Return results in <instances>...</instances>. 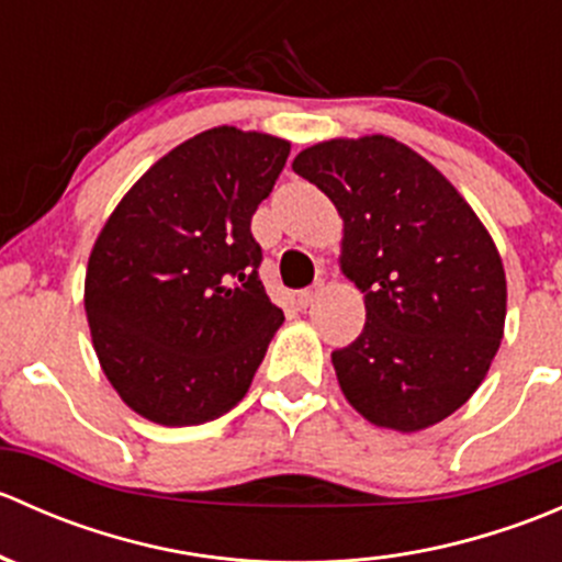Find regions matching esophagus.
<instances>
[{
    "mask_svg": "<svg viewBox=\"0 0 562 562\" xmlns=\"http://www.w3.org/2000/svg\"><path fill=\"white\" fill-rule=\"evenodd\" d=\"M317 293H321V282H315L313 288H304V291L299 293V299H296V302H299V307H302V310L313 307V302H315V299H317Z\"/></svg>",
    "mask_w": 562,
    "mask_h": 562,
    "instance_id": "obj_1",
    "label": "esophagus"
}]
</instances>
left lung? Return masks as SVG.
<instances>
[{"mask_svg":"<svg viewBox=\"0 0 562 562\" xmlns=\"http://www.w3.org/2000/svg\"><path fill=\"white\" fill-rule=\"evenodd\" d=\"M293 171L342 214V271L364 293V328L331 353L342 394L378 427L443 422L501 348L506 274L492 236L438 168L386 135L310 146Z\"/></svg>","mask_w":562,"mask_h":562,"instance_id":"obj_1","label":"left lung"}]
</instances>
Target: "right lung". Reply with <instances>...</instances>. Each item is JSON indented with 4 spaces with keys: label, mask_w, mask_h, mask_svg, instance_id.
I'll return each mask as SVG.
<instances>
[{
    "label": "right lung",
    "mask_w": 562,
    "mask_h": 562,
    "mask_svg": "<svg viewBox=\"0 0 562 562\" xmlns=\"http://www.w3.org/2000/svg\"><path fill=\"white\" fill-rule=\"evenodd\" d=\"M288 155L282 138L206 130L140 176L100 231L83 299L92 342L111 386L149 422L228 413L285 321L249 223Z\"/></svg>",
    "instance_id": "obj_1"
}]
</instances>
